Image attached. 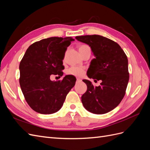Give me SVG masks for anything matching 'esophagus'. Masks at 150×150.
<instances>
[{
  "mask_svg": "<svg viewBox=\"0 0 150 150\" xmlns=\"http://www.w3.org/2000/svg\"><path fill=\"white\" fill-rule=\"evenodd\" d=\"M76 81H77V82H80V81H81L82 80H81V79H79V78H77V79H76Z\"/></svg>",
  "mask_w": 150,
  "mask_h": 150,
  "instance_id": "34e87169",
  "label": "esophagus"
}]
</instances>
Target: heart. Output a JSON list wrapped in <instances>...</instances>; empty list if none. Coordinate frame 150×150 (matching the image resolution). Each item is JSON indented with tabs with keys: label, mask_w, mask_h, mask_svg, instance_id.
<instances>
[{
	"label": "heart",
	"mask_w": 150,
	"mask_h": 150,
	"mask_svg": "<svg viewBox=\"0 0 150 150\" xmlns=\"http://www.w3.org/2000/svg\"><path fill=\"white\" fill-rule=\"evenodd\" d=\"M89 47L87 45H81L79 47V51L81 52L84 51L86 48ZM85 68L83 67H79V66H72L68 69L66 71V73L67 75L73 76L75 77H82L85 74Z\"/></svg>",
	"instance_id": "heart-1"
}]
</instances>
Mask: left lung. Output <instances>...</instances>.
I'll list each match as a JSON object with an SVG mask.
<instances>
[{
    "instance_id": "obj_1",
    "label": "left lung",
    "mask_w": 150,
    "mask_h": 150,
    "mask_svg": "<svg viewBox=\"0 0 150 150\" xmlns=\"http://www.w3.org/2000/svg\"><path fill=\"white\" fill-rule=\"evenodd\" d=\"M76 39L88 44L95 56L91 62L88 76L101 80L99 86L83 80L87 91L81 96V101L88 111L105 114L115 109L125 96L129 77L128 58L118 44L103 36L87 35ZM94 75L96 78L92 76Z\"/></svg>"
}]
</instances>
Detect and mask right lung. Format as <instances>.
I'll list each match as a JSON object with an SVG mask.
<instances>
[{"instance_id": "obj_1", "label": "right lung", "mask_w": 150, "mask_h": 150, "mask_svg": "<svg viewBox=\"0 0 150 150\" xmlns=\"http://www.w3.org/2000/svg\"><path fill=\"white\" fill-rule=\"evenodd\" d=\"M74 39L71 37H52L30 46L20 62L19 83L26 102L35 112L47 115L58 111L76 79L67 75L62 81L50 79L61 77L64 69L62 60L67 47Z\"/></svg>"}]
</instances>
